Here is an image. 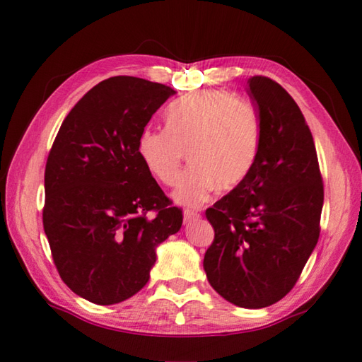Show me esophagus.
Returning a JSON list of instances; mask_svg holds the SVG:
<instances>
[{"label": "esophagus", "mask_w": 362, "mask_h": 362, "mask_svg": "<svg viewBox=\"0 0 362 362\" xmlns=\"http://www.w3.org/2000/svg\"><path fill=\"white\" fill-rule=\"evenodd\" d=\"M183 216H185V221H191V219H197L199 216H201V214H199V211H196V210H185L183 211Z\"/></svg>", "instance_id": "34e87169"}]
</instances>
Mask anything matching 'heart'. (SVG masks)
Wrapping results in <instances>:
<instances>
[{"mask_svg":"<svg viewBox=\"0 0 362 362\" xmlns=\"http://www.w3.org/2000/svg\"><path fill=\"white\" fill-rule=\"evenodd\" d=\"M165 119L166 129L140 134L138 153L158 182L174 185L188 152L191 166L177 182L175 202L199 205L250 174L263 129L253 104L224 90H201L174 104Z\"/></svg>","mask_w":362,"mask_h":362,"instance_id":"1","label":"heart"}]
</instances>
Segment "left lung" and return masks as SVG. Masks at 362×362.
Listing matches in <instances>:
<instances>
[{
	"label": "left lung",
	"instance_id": "obj_1",
	"mask_svg": "<svg viewBox=\"0 0 362 362\" xmlns=\"http://www.w3.org/2000/svg\"><path fill=\"white\" fill-rule=\"evenodd\" d=\"M247 86L263 127L259 152L245 180L205 211L214 240L204 269L221 297L258 310L294 288L316 247L324 183L294 99L264 76H253Z\"/></svg>",
	"mask_w": 362,
	"mask_h": 362
}]
</instances>
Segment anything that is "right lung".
<instances>
[{
    "instance_id": "right-lung-1",
    "label": "right lung",
    "mask_w": 362,
    "mask_h": 362,
    "mask_svg": "<svg viewBox=\"0 0 362 362\" xmlns=\"http://www.w3.org/2000/svg\"><path fill=\"white\" fill-rule=\"evenodd\" d=\"M175 91L132 76L99 82L66 115L45 169L43 228L60 279L96 305L135 296L157 245L183 214L138 153V138Z\"/></svg>"
}]
</instances>
